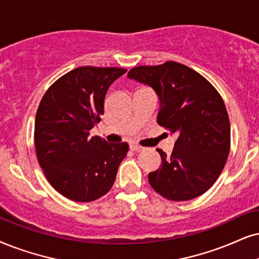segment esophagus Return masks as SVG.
I'll use <instances>...</instances> for the list:
<instances>
[{
	"instance_id": "1",
	"label": "esophagus",
	"mask_w": 259,
	"mask_h": 259,
	"mask_svg": "<svg viewBox=\"0 0 259 259\" xmlns=\"http://www.w3.org/2000/svg\"><path fill=\"white\" fill-rule=\"evenodd\" d=\"M130 149L134 150V152H142L143 147H141L139 145H130Z\"/></svg>"
}]
</instances>
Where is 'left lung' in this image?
<instances>
[{
	"instance_id": "left-lung-1",
	"label": "left lung",
	"mask_w": 259,
	"mask_h": 259,
	"mask_svg": "<svg viewBox=\"0 0 259 259\" xmlns=\"http://www.w3.org/2000/svg\"><path fill=\"white\" fill-rule=\"evenodd\" d=\"M127 77L153 88L160 101L159 125L178 135L171 156L158 149L161 167L149 173V184L171 201L204 194L230 154L231 125L221 96L197 71L172 61L135 67Z\"/></svg>"
}]
</instances>
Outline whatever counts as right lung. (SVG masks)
<instances>
[{
    "label": "right lung",
    "mask_w": 259,
    "mask_h": 259,
    "mask_svg": "<svg viewBox=\"0 0 259 259\" xmlns=\"http://www.w3.org/2000/svg\"><path fill=\"white\" fill-rule=\"evenodd\" d=\"M126 70L80 67L58 78L39 104L34 143L49 183L75 202L100 198L112 188L126 142L91 136L104 114L107 90Z\"/></svg>",
    "instance_id": "1"
}]
</instances>
